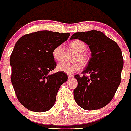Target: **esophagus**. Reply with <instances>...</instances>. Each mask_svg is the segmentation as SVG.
<instances>
[{
	"label": "esophagus",
	"mask_w": 131,
	"mask_h": 131,
	"mask_svg": "<svg viewBox=\"0 0 131 131\" xmlns=\"http://www.w3.org/2000/svg\"><path fill=\"white\" fill-rule=\"evenodd\" d=\"M68 78H69V79H71V78H74V76L71 74H68Z\"/></svg>",
	"instance_id": "34e87169"
}]
</instances>
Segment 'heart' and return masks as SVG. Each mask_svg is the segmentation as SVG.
<instances>
[{
	"label": "heart",
	"mask_w": 131,
	"mask_h": 131,
	"mask_svg": "<svg viewBox=\"0 0 131 131\" xmlns=\"http://www.w3.org/2000/svg\"><path fill=\"white\" fill-rule=\"evenodd\" d=\"M69 45L71 48L78 52V54L75 58V61H80L83 64H86L88 61V58L85 53L87 47L84 42H83L81 40L76 39L70 42ZM64 46L60 44L53 48L52 51V56L54 60L56 61H61L64 57ZM80 62L79 61H77L73 63H70V62H61L58 64L57 68V70L61 72H65L67 74H72L82 69V65L81 63V62Z\"/></svg>",
	"instance_id": "b5f03b06"
}]
</instances>
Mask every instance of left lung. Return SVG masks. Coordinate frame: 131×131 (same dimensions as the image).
<instances>
[{"label":"left lung","mask_w":131,"mask_h":131,"mask_svg":"<svg viewBox=\"0 0 131 131\" xmlns=\"http://www.w3.org/2000/svg\"><path fill=\"white\" fill-rule=\"evenodd\" d=\"M70 39L84 41L92 53L84 75L74 76L78 81L74 90L75 101L84 110L101 109L111 102L120 84L123 67L121 50L116 42L97 30L75 33Z\"/></svg>","instance_id":"8db88e82"}]
</instances>
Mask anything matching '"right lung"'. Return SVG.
<instances>
[{
    "mask_svg": "<svg viewBox=\"0 0 131 131\" xmlns=\"http://www.w3.org/2000/svg\"><path fill=\"white\" fill-rule=\"evenodd\" d=\"M69 36V33L43 30L24 35L16 42L10 58L11 82L17 98L28 110L45 112L54 105L68 77L61 71L49 74L57 66L52 51Z\"/></svg>",
    "mask_w": 131,
    "mask_h": 131,
    "instance_id": "add662e5",
    "label": "right lung"
}]
</instances>
